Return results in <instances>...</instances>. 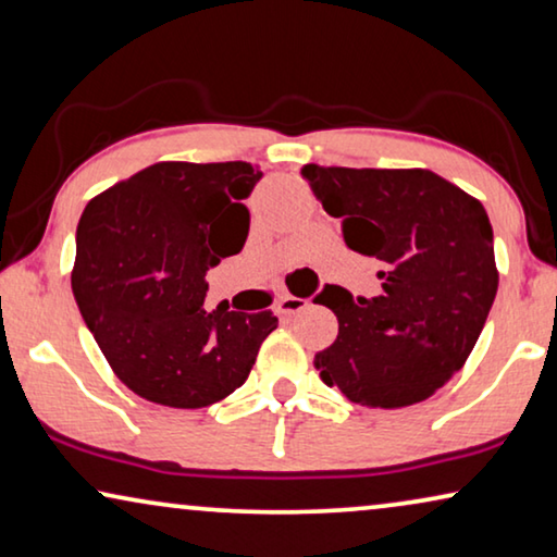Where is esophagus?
I'll use <instances>...</instances> for the list:
<instances>
[{
  "instance_id": "obj_1",
  "label": "esophagus",
  "mask_w": 557,
  "mask_h": 557,
  "mask_svg": "<svg viewBox=\"0 0 557 557\" xmlns=\"http://www.w3.org/2000/svg\"><path fill=\"white\" fill-rule=\"evenodd\" d=\"M307 305H310V302H307L305 297H295V295H282L280 300H277V312H280V314H287V318H289V314H297V312H302Z\"/></svg>"
}]
</instances>
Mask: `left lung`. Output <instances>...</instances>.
Listing matches in <instances>:
<instances>
[{
	"instance_id": "left-lung-1",
	"label": "left lung",
	"mask_w": 557,
	"mask_h": 557,
	"mask_svg": "<svg viewBox=\"0 0 557 557\" xmlns=\"http://www.w3.org/2000/svg\"><path fill=\"white\" fill-rule=\"evenodd\" d=\"M302 177L350 250L383 262V295L352 300L327 285L337 339L318 352L322 383L368 408H408L435 395L475 347L497 293L485 207L430 170L305 164Z\"/></svg>"
}]
</instances>
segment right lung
I'll return each instance as SVG.
<instances>
[{"label": "right lung", "mask_w": 557, "mask_h": 557, "mask_svg": "<svg viewBox=\"0 0 557 557\" xmlns=\"http://www.w3.org/2000/svg\"><path fill=\"white\" fill-rule=\"evenodd\" d=\"M250 162H157L92 197L77 225L72 293L99 350L132 393L168 408L225 400L277 318L207 312V270L245 247Z\"/></svg>", "instance_id": "obj_1"}]
</instances>
